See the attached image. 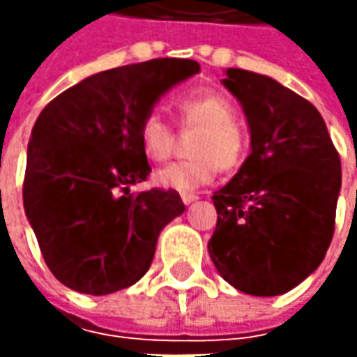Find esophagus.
<instances>
[{
  "label": "esophagus",
  "instance_id": "esophagus-1",
  "mask_svg": "<svg viewBox=\"0 0 357 357\" xmlns=\"http://www.w3.org/2000/svg\"><path fill=\"white\" fill-rule=\"evenodd\" d=\"M181 199H183L185 204H190V202L199 200V197H197V195H192V192H185V195H181Z\"/></svg>",
  "mask_w": 357,
  "mask_h": 357
}]
</instances>
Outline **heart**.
<instances>
[{
    "label": "heart",
    "instance_id": "b5f03b06",
    "mask_svg": "<svg viewBox=\"0 0 357 357\" xmlns=\"http://www.w3.org/2000/svg\"><path fill=\"white\" fill-rule=\"evenodd\" d=\"M183 127L199 129L190 141L192 158L171 162L155 172V185L169 190L190 192L213 183L216 169L234 171L246 157V135L236 123L234 107L214 91H199L178 101ZM171 125L157 111L146 113L139 125V144L144 157L160 162L171 155Z\"/></svg>",
    "mask_w": 357,
    "mask_h": 357
}]
</instances>
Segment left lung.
<instances>
[{
  "label": "left lung",
  "instance_id": "obj_1",
  "mask_svg": "<svg viewBox=\"0 0 357 357\" xmlns=\"http://www.w3.org/2000/svg\"><path fill=\"white\" fill-rule=\"evenodd\" d=\"M222 85L244 111L250 155L213 195L208 254L250 296H280L322 264L334 236L342 165L322 115L276 79L227 69Z\"/></svg>",
  "mask_w": 357,
  "mask_h": 357
}]
</instances>
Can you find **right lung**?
Instances as JSON below:
<instances>
[{
	"instance_id": "obj_1",
	"label": "right lung",
	"mask_w": 357,
	"mask_h": 357,
	"mask_svg": "<svg viewBox=\"0 0 357 357\" xmlns=\"http://www.w3.org/2000/svg\"><path fill=\"white\" fill-rule=\"evenodd\" d=\"M192 59H153L83 79L41 111L27 144L25 216L45 264L81 294L129 288L149 270L160 230L185 213L176 190L130 192L151 167L139 125L197 75Z\"/></svg>"
}]
</instances>
